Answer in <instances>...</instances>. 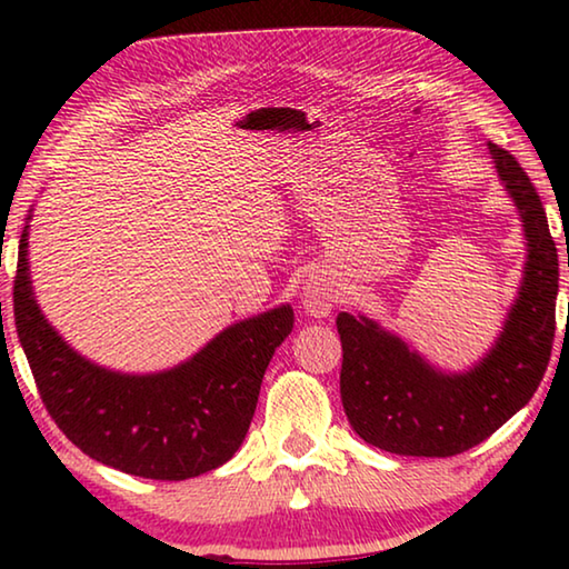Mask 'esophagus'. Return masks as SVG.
Wrapping results in <instances>:
<instances>
[{"label": "esophagus", "mask_w": 569, "mask_h": 569, "mask_svg": "<svg viewBox=\"0 0 569 569\" xmlns=\"http://www.w3.org/2000/svg\"><path fill=\"white\" fill-rule=\"evenodd\" d=\"M336 301H339V291H336L331 278H326L323 273H311L306 278V283L301 288V303L308 316L323 319V316H329L333 311Z\"/></svg>", "instance_id": "esophagus-1"}]
</instances>
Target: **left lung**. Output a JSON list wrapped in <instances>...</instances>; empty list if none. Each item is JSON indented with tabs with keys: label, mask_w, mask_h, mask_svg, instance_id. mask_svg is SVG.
Instances as JSON below:
<instances>
[{
	"label": "left lung",
	"mask_w": 569,
	"mask_h": 569,
	"mask_svg": "<svg viewBox=\"0 0 569 569\" xmlns=\"http://www.w3.org/2000/svg\"><path fill=\"white\" fill-rule=\"evenodd\" d=\"M489 158L525 236V266L495 343L451 371L363 313L341 311V401L366 445L401 457H455L477 447L532 399L550 363L560 268L537 190L495 142Z\"/></svg>",
	"instance_id": "obj_1"
}]
</instances>
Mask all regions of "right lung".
Listing matches in <instances>:
<instances>
[{"mask_svg":"<svg viewBox=\"0 0 569 569\" xmlns=\"http://www.w3.org/2000/svg\"><path fill=\"white\" fill-rule=\"evenodd\" d=\"M32 210L19 238L14 323L57 427L84 455L124 475L182 481L226 465L248 435L268 363L293 329L291 303L226 326L170 369L130 373L94 363L37 303Z\"/></svg>","mask_w":569,"mask_h":569,"instance_id":"obj_1","label":"right lung"}]
</instances>
